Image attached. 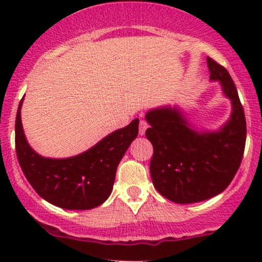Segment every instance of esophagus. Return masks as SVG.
Returning <instances> with one entry per match:
<instances>
[{"mask_svg": "<svg viewBox=\"0 0 262 262\" xmlns=\"http://www.w3.org/2000/svg\"><path fill=\"white\" fill-rule=\"evenodd\" d=\"M148 127H149L148 122L144 121V119H141V121L139 122V134L140 135L145 134V130H146V128H148Z\"/></svg>", "mask_w": 262, "mask_h": 262, "instance_id": "1", "label": "esophagus"}]
</instances>
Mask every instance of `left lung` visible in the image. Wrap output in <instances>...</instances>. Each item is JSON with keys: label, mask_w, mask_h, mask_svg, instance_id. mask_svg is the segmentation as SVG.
Returning <instances> with one entry per match:
<instances>
[{"label": "left lung", "mask_w": 262, "mask_h": 262, "mask_svg": "<svg viewBox=\"0 0 262 262\" xmlns=\"http://www.w3.org/2000/svg\"><path fill=\"white\" fill-rule=\"evenodd\" d=\"M210 80H219L233 103L229 122L217 133L189 128L176 108L164 107L146 114L145 135L154 154L150 173L155 188L176 203H196L223 192L242 164L246 141L244 108L227 69L207 58Z\"/></svg>", "instance_id": "left-lung-1"}]
</instances>
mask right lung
<instances>
[{
	"mask_svg": "<svg viewBox=\"0 0 262 262\" xmlns=\"http://www.w3.org/2000/svg\"><path fill=\"white\" fill-rule=\"evenodd\" d=\"M22 101L16 117V152L20 169L35 192L64 209H92L103 203L112 192L119 161L137 138L139 119L107 135L82 154L48 159L27 143L20 121Z\"/></svg>",
	"mask_w": 262,
	"mask_h": 262,
	"instance_id": "add662e5",
	"label": "right lung"
}]
</instances>
